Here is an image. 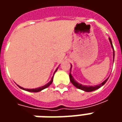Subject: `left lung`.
Instances as JSON below:
<instances>
[{
	"label": "left lung",
	"mask_w": 122,
	"mask_h": 122,
	"mask_svg": "<svg viewBox=\"0 0 122 122\" xmlns=\"http://www.w3.org/2000/svg\"><path fill=\"white\" fill-rule=\"evenodd\" d=\"M109 40H110V44H111V46H112V48L113 50H114V47H113V45H112V40L110 39V38H109ZM71 69H70V71H71ZM69 77H70V80H71V82L72 84L74 85V86L76 87H77L78 89H80V90H82L83 91H85V92H93V91H95V90H97V89H99L100 87L102 86L103 85L105 84V83L107 82V81L108 80V78L107 79H106L104 81V82L101 83V84H100L99 85H97V86H83V85L80 84H78L76 81H75V80L73 78V77L72 76L71 74L70 73L69 74Z\"/></svg>",
	"instance_id": "obj_1"
}]
</instances>
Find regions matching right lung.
Wrapping results in <instances>:
<instances>
[{"label": "right lung", "instance_id": "right-lung-1", "mask_svg": "<svg viewBox=\"0 0 122 122\" xmlns=\"http://www.w3.org/2000/svg\"><path fill=\"white\" fill-rule=\"evenodd\" d=\"M57 70V69H56V71ZM56 71H55V72H56ZM53 76L52 77V78H51V80H50V82H49L46 85H45V86H42V87H38V88H36V89H24L23 87H21V86H19V87L21 88V89H22V90H26V91H28V92H40V91H42V90H44V89H45V88H46V87H48L49 86H50L51 84L52 83V82H53Z\"/></svg>", "mask_w": 122, "mask_h": 122}]
</instances>
